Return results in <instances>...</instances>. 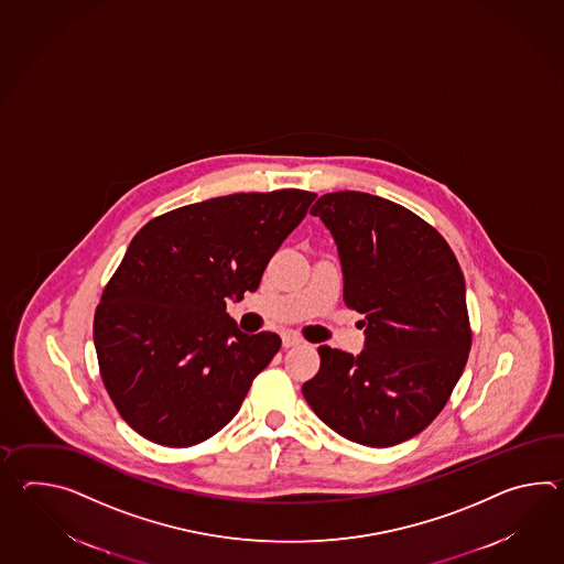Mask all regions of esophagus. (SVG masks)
I'll list each match as a JSON object with an SVG mask.
<instances>
[{
  "label": "esophagus",
  "instance_id": "esophagus-1",
  "mask_svg": "<svg viewBox=\"0 0 564 564\" xmlns=\"http://www.w3.org/2000/svg\"><path fill=\"white\" fill-rule=\"evenodd\" d=\"M300 336H295V334H283V348H285V350L293 348V346H300Z\"/></svg>",
  "mask_w": 564,
  "mask_h": 564
}]
</instances>
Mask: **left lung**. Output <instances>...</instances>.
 <instances>
[{
    "mask_svg": "<svg viewBox=\"0 0 564 564\" xmlns=\"http://www.w3.org/2000/svg\"><path fill=\"white\" fill-rule=\"evenodd\" d=\"M338 245L344 301L362 315L354 356L319 346L303 397L329 429L368 447L419 435L464 372L471 327L465 279L447 240L401 204L332 192L312 206Z\"/></svg>",
    "mask_w": 564,
    "mask_h": 564,
    "instance_id": "obj_1",
    "label": "left lung"
}]
</instances>
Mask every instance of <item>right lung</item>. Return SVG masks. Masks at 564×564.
Listing matches in <instances>:
<instances>
[{
  "label": "right lung",
  "mask_w": 564,
  "mask_h": 564,
  "mask_svg": "<svg viewBox=\"0 0 564 564\" xmlns=\"http://www.w3.org/2000/svg\"><path fill=\"white\" fill-rule=\"evenodd\" d=\"M315 196H220L162 214L133 237L102 291L93 334L102 384L141 437L192 447L238 413L281 338L240 332L226 300L257 291Z\"/></svg>",
  "instance_id": "add662e5"
}]
</instances>
